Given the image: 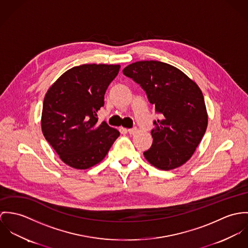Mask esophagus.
<instances>
[{
	"label": "esophagus",
	"instance_id": "esophagus-1",
	"mask_svg": "<svg viewBox=\"0 0 248 248\" xmlns=\"http://www.w3.org/2000/svg\"><path fill=\"white\" fill-rule=\"evenodd\" d=\"M126 131H127L129 134H131V135H134L135 133H137V127H132V128H129V129H127Z\"/></svg>",
	"mask_w": 248,
	"mask_h": 248
}]
</instances>
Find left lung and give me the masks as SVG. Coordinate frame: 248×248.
<instances>
[{"label": "left lung", "instance_id": "1", "mask_svg": "<svg viewBox=\"0 0 248 248\" xmlns=\"http://www.w3.org/2000/svg\"><path fill=\"white\" fill-rule=\"evenodd\" d=\"M123 73L140 85L160 114V119L153 123V142L143 152L144 158L162 170L186 164L207 127V112L200 87L180 69L159 61L133 62Z\"/></svg>", "mask_w": 248, "mask_h": 248}]
</instances>
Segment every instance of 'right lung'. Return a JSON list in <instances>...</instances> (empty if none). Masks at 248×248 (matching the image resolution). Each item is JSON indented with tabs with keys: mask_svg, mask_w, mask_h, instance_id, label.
<instances>
[{
	"mask_svg": "<svg viewBox=\"0 0 248 248\" xmlns=\"http://www.w3.org/2000/svg\"><path fill=\"white\" fill-rule=\"evenodd\" d=\"M119 64H82L64 72L47 90L42 113V131L61 160L87 169L107 156L120 132L97 112L119 73Z\"/></svg>",
	"mask_w": 248,
	"mask_h": 248,
	"instance_id": "right-lung-1",
	"label": "right lung"
}]
</instances>
